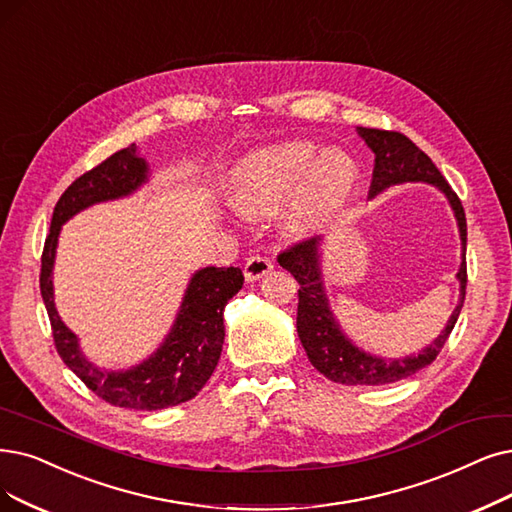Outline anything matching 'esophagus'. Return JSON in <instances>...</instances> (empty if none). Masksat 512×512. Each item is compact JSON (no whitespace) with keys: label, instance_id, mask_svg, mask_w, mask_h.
<instances>
[{"label":"esophagus","instance_id":"esophagus-1","mask_svg":"<svg viewBox=\"0 0 512 512\" xmlns=\"http://www.w3.org/2000/svg\"><path fill=\"white\" fill-rule=\"evenodd\" d=\"M271 271H273V262L264 256L248 258V262H245V267H243L245 281H258L264 275H269Z\"/></svg>","mask_w":512,"mask_h":512}]
</instances>
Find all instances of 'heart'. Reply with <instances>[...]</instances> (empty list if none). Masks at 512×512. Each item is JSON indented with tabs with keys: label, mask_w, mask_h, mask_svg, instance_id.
Returning <instances> with one entry per match:
<instances>
[{
	"label": "heart",
	"mask_w": 512,
	"mask_h": 512,
	"mask_svg": "<svg viewBox=\"0 0 512 512\" xmlns=\"http://www.w3.org/2000/svg\"><path fill=\"white\" fill-rule=\"evenodd\" d=\"M359 172L340 149L311 140H283L241 157L229 176L231 206L250 220L277 214L284 203L281 229L290 239L321 233L351 201Z\"/></svg>",
	"instance_id": "heart-1"
}]
</instances>
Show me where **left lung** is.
I'll list each match as a JSON object with an SVG mask.
<instances>
[{
  "label": "left lung",
  "instance_id": "left-lung-1",
  "mask_svg": "<svg viewBox=\"0 0 512 512\" xmlns=\"http://www.w3.org/2000/svg\"><path fill=\"white\" fill-rule=\"evenodd\" d=\"M357 134L376 155L370 195L376 197L395 185H405V182H424V185L437 187L445 195L449 208L454 210L462 245V262L456 273V279L460 281V298L454 313L449 315L441 334L431 344L424 346L418 355H407L401 359H386L367 353L342 332L325 292L321 237L302 241L277 258L281 267L290 271L300 283L296 330L315 370L327 380L346 386H380L410 378L422 367L431 365L452 334L466 294V216L458 195L447 185L433 159L420 151L410 138L399 132L374 128H357Z\"/></svg>",
  "mask_w": 512,
  "mask_h": 512
}]
</instances>
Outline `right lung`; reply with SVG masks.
<instances>
[{
    "mask_svg": "<svg viewBox=\"0 0 512 512\" xmlns=\"http://www.w3.org/2000/svg\"><path fill=\"white\" fill-rule=\"evenodd\" d=\"M151 178L149 161L130 145L79 176L60 195L42 254L39 288L52 323L56 351L69 370L102 401L126 410L155 412L193 399L214 374L224 342V306L241 290V269L206 267L191 275L176 319L157 349L128 370H105L92 363L79 338L60 319L54 304V262L63 224L96 203L134 195Z\"/></svg>",
    "mask_w": 512,
    "mask_h": 512,
    "instance_id": "add662e5",
    "label": "right lung"
}]
</instances>
